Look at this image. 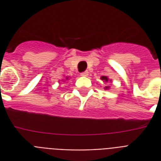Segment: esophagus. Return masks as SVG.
<instances>
[{"mask_svg":"<svg viewBox=\"0 0 161 161\" xmlns=\"http://www.w3.org/2000/svg\"><path fill=\"white\" fill-rule=\"evenodd\" d=\"M81 76H83V77H88V76H89V71H88V70H85L84 72L81 73Z\"/></svg>","mask_w":161,"mask_h":161,"instance_id":"obj_1","label":"esophagus"}]
</instances>
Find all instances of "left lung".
<instances>
[{
    "label": "left lung",
    "instance_id": "1",
    "mask_svg": "<svg viewBox=\"0 0 161 161\" xmlns=\"http://www.w3.org/2000/svg\"><path fill=\"white\" fill-rule=\"evenodd\" d=\"M100 79L102 80V82L103 83H104L106 85H105L104 87H103V89H104L105 91H108V90H109L110 89V86L109 85H108V83H109V82H111V79H109L108 77H106V76H102L101 77H100Z\"/></svg>",
    "mask_w": 161,
    "mask_h": 161
}]
</instances>
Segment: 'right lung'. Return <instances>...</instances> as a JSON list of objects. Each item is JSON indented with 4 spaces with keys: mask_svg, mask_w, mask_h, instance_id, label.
I'll return each mask as SVG.
<instances>
[{
    "mask_svg": "<svg viewBox=\"0 0 161 161\" xmlns=\"http://www.w3.org/2000/svg\"><path fill=\"white\" fill-rule=\"evenodd\" d=\"M68 80H69V77H65L64 78V79H62V80H61V82H63V83H64V82H65V83H66Z\"/></svg>",
    "mask_w": 161,
    "mask_h": 161,
    "instance_id": "right-lung-1",
    "label": "right lung"
}]
</instances>
